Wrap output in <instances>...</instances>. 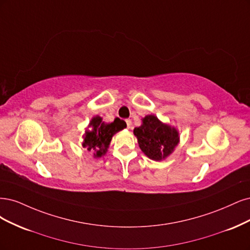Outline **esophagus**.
<instances>
[{"instance_id": "1", "label": "esophagus", "mask_w": 250, "mask_h": 250, "mask_svg": "<svg viewBox=\"0 0 250 250\" xmlns=\"http://www.w3.org/2000/svg\"><path fill=\"white\" fill-rule=\"evenodd\" d=\"M125 123H126V127H127V128H131V127H132V122H131V119H125Z\"/></svg>"}]
</instances>
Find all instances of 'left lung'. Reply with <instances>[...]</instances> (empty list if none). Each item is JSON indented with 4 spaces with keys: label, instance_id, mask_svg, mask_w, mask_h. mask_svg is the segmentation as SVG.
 I'll return each mask as SVG.
<instances>
[{
    "label": "left lung",
    "instance_id": "left-lung-1",
    "mask_svg": "<svg viewBox=\"0 0 250 250\" xmlns=\"http://www.w3.org/2000/svg\"><path fill=\"white\" fill-rule=\"evenodd\" d=\"M134 135L144 155L155 161L167 158L180 142L178 130L152 114L142 118V125L134 128Z\"/></svg>",
    "mask_w": 250,
    "mask_h": 250
}]
</instances>
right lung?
Segmentation results:
<instances>
[{
  "label": "right lung",
  "instance_id": "1",
  "mask_svg": "<svg viewBox=\"0 0 250 250\" xmlns=\"http://www.w3.org/2000/svg\"><path fill=\"white\" fill-rule=\"evenodd\" d=\"M88 126L91 130L85 132L82 146L87 150L94 151V158H101L107 152L113 135L126 127V124L119 118L107 124L103 122L102 117L94 116Z\"/></svg>",
  "mask_w": 250,
  "mask_h": 250
}]
</instances>
